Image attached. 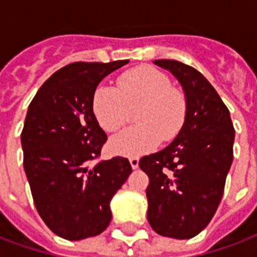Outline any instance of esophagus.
I'll list each match as a JSON object with an SVG mask.
<instances>
[{
	"label": "esophagus",
	"instance_id": "obj_1",
	"mask_svg": "<svg viewBox=\"0 0 257 257\" xmlns=\"http://www.w3.org/2000/svg\"><path fill=\"white\" fill-rule=\"evenodd\" d=\"M129 163H131V167L136 170L138 167H139V159H136V157H132V159H129Z\"/></svg>",
	"mask_w": 257,
	"mask_h": 257
}]
</instances>
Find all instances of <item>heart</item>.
Returning a JSON list of instances; mask_svg holds the SVG:
<instances>
[{"mask_svg": "<svg viewBox=\"0 0 257 257\" xmlns=\"http://www.w3.org/2000/svg\"><path fill=\"white\" fill-rule=\"evenodd\" d=\"M136 111L138 126L114 136L108 143L118 156L139 157L154 150L160 142L172 141L182 129L186 115L185 96L172 87L170 79L153 66H136L116 79V89L100 85L91 97V110L98 125L116 132Z\"/></svg>", "mask_w": 257, "mask_h": 257, "instance_id": "heart-1", "label": "heart"}]
</instances>
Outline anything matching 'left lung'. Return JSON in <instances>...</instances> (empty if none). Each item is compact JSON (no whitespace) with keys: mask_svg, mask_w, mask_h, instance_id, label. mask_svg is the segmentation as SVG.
<instances>
[{"mask_svg":"<svg viewBox=\"0 0 257 257\" xmlns=\"http://www.w3.org/2000/svg\"><path fill=\"white\" fill-rule=\"evenodd\" d=\"M154 64L178 79L186 115L166 149L139 161L149 177L147 220L157 234L189 239L206 228L221 202L235 129L228 108L199 71L175 60Z\"/></svg>","mask_w":257,"mask_h":257,"instance_id":"left-lung-1","label":"left lung"}]
</instances>
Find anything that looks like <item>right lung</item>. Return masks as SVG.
<instances>
[{
	"instance_id": "add662e5",
	"label": "right lung",
	"mask_w": 257,
	"mask_h": 257,
	"mask_svg": "<svg viewBox=\"0 0 257 257\" xmlns=\"http://www.w3.org/2000/svg\"><path fill=\"white\" fill-rule=\"evenodd\" d=\"M129 61L73 62L53 73L29 105L21 141L35 206L54 234L79 241L101 234L110 202L128 179V159L100 157L107 135L91 110L98 83Z\"/></svg>"
}]
</instances>
